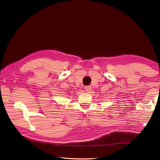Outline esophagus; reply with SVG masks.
Here are the masks:
<instances>
[{
  "mask_svg": "<svg viewBox=\"0 0 160 160\" xmlns=\"http://www.w3.org/2000/svg\"><path fill=\"white\" fill-rule=\"evenodd\" d=\"M84 89L87 91V92H89L91 90V87L90 85H88V86H85L84 87Z\"/></svg>",
  "mask_w": 160,
  "mask_h": 160,
  "instance_id": "esophagus-1",
  "label": "esophagus"
}]
</instances>
